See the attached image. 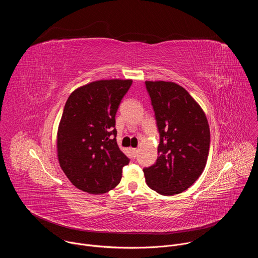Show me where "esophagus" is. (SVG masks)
<instances>
[{"instance_id":"obj_1","label":"esophagus","mask_w":258,"mask_h":258,"mask_svg":"<svg viewBox=\"0 0 258 258\" xmlns=\"http://www.w3.org/2000/svg\"><path fill=\"white\" fill-rule=\"evenodd\" d=\"M130 150H131L133 156H134V157H137V155H138V149H137V148H130Z\"/></svg>"}]
</instances>
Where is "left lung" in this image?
I'll return each mask as SVG.
<instances>
[{
	"mask_svg": "<svg viewBox=\"0 0 258 258\" xmlns=\"http://www.w3.org/2000/svg\"><path fill=\"white\" fill-rule=\"evenodd\" d=\"M159 133L156 162L143 169L147 185L170 196L186 191L203 172L210 146L207 118L182 87L146 82Z\"/></svg>",
	"mask_w": 258,
	"mask_h": 258,
	"instance_id": "obj_1",
	"label": "left lung"
}]
</instances>
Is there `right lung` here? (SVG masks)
I'll return each instance as SVG.
<instances>
[{
	"label": "right lung",
	"mask_w": 258,
	"mask_h": 258,
	"mask_svg": "<svg viewBox=\"0 0 258 258\" xmlns=\"http://www.w3.org/2000/svg\"><path fill=\"white\" fill-rule=\"evenodd\" d=\"M131 80L98 81L77 89L64 106L57 134L60 166L78 189L104 194L130 162L116 143L115 115Z\"/></svg>",
	"instance_id": "add662e5"
}]
</instances>
